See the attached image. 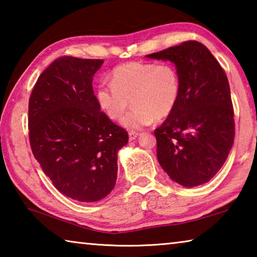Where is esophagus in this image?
Instances as JSON below:
<instances>
[{"instance_id":"1","label":"esophagus","mask_w":257,"mask_h":257,"mask_svg":"<svg viewBox=\"0 0 257 257\" xmlns=\"http://www.w3.org/2000/svg\"><path fill=\"white\" fill-rule=\"evenodd\" d=\"M137 136H138V134H137V133L130 132V133H129V141H130V142H134L135 139L137 138Z\"/></svg>"}]
</instances>
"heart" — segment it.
Masks as SVG:
<instances>
[{
	"label": "heart",
	"mask_w": 257,
	"mask_h": 257,
	"mask_svg": "<svg viewBox=\"0 0 257 257\" xmlns=\"http://www.w3.org/2000/svg\"><path fill=\"white\" fill-rule=\"evenodd\" d=\"M110 84L97 87L98 106L108 119L120 120L132 101L134 108L121 121L129 130L168 118L181 95V78L171 63H123L112 70Z\"/></svg>",
	"instance_id": "heart-1"
}]
</instances>
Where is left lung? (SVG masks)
Instances as JSON below:
<instances>
[{"mask_svg": "<svg viewBox=\"0 0 257 257\" xmlns=\"http://www.w3.org/2000/svg\"><path fill=\"white\" fill-rule=\"evenodd\" d=\"M170 61L181 78V95L155 129L158 160L177 184H206L222 168L234 138L233 108L227 75L205 45L196 41L146 55Z\"/></svg>", "mask_w": 257, "mask_h": 257, "instance_id": "1", "label": "left lung"}]
</instances>
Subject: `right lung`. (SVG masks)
I'll list each match as a JSON object with an SVG mask.
<instances>
[{"mask_svg": "<svg viewBox=\"0 0 257 257\" xmlns=\"http://www.w3.org/2000/svg\"><path fill=\"white\" fill-rule=\"evenodd\" d=\"M103 60L62 56L38 77L29 98L35 159L60 193L94 203L114 188L128 133L104 114L93 90Z\"/></svg>", "mask_w": 257, "mask_h": 257, "instance_id": "1", "label": "right lung"}]
</instances>
